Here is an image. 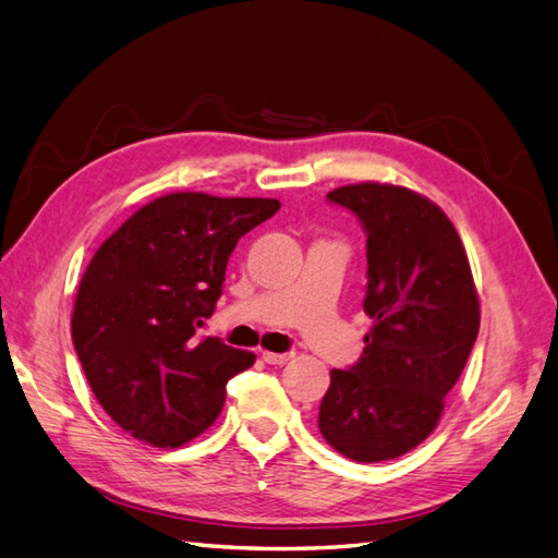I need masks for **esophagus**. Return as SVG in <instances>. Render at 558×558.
<instances>
[{"label": "esophagus", "mask_w": 558, "mask_h": 558, "mask_svg": "<svg viewBox=\"0 0 558 558\" xmlns=\"http://www.w3.org/2000/svg\"><path fill=\"white\" fill-rule=\"evenodd\" d=\"M263 357H265V363H269V365H287L291 357H293V353H271V351H265Z\"/></svg>", "instance_id": "1"}]
</instances>
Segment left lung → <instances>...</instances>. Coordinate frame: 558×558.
Masks as SVG:
<instances>
[{
  "mask_svg": "<svg viewBox=\"0 0 558 558\" xmlns=\"http://www.w3.org/2000/svg\"><path fill=\"white\" fill-rule=\"evenodd\" d=\"M367 231L363 357L331 369L319 432L357 463L399 458L423 444L444 413L480 331V299L451 219L405 185L363 181L327 193Z\"/></svg>",
  "mask_w": 558,
  "mask_h": 558,
  "instance_id": "left-lung-1",
  "label": "left lung"
}]
</instances>
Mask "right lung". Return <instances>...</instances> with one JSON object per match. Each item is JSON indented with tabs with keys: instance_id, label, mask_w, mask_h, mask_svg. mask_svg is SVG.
Instances as JSON below:
<instances>
[{
	"instance_id": "obj_1",
	"label": "right lung",
	"mask_w": 558,
	"mask_h": 558,
	"mask_svg": "<svg viewBox=\"0 0 558 558\" xmlns=\"http://www.w3.org/2000/svg\"><path fill=\"white\" fill-rule=\"evenodd\" d=\"M281 207L275 197L181 191L155 197L97 247L71 315V337L95 399L131 437L177 449L201 437L227 381L255 363L195 329L221 295L243 233Z\"/></svg>"
}]
</instances>
